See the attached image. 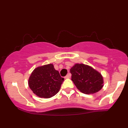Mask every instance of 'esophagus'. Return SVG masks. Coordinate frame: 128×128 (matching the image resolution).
<instances>
[{"label":"esophagus","mask_w":128,"mask_h":128,"mask_svg":"<svg viewBox=\"0 0 128 128\" xmlns=\"http://www.w3.org/2000/svg\"><path fill=\"white\" fill-rule=\"evenodd\" d=\"M70 73H69V74H67L64 78H65L66 79V78H70Z\"/></svg>","instance_id":"obj_1"}]
</instances>
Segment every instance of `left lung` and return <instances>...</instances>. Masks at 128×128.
Listing matches in <instances>:
<instances>
[{
	"instance_id": "left-lung-1",
	"label": "left lung",
	"mask_w": 128,
	"mask_h": 128,
	"mask_svg": "<svg viewBox=\"0 0 128 128\" xmlns=\"http://www.w3.org/2000/svg\"><path fill=\"white\" fill-rule=\"evenodd\" d=\"M70 72L73 83L84 94H94L103 88L102 76L92 67L84 64H76L72 67Z\"/></svg>"
}]
</instances>
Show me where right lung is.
<instances>
[{
  "instance_id": "right-lung-1",
  "label": "right lung",
  "mask_w": 128,
  "mask_h": 128,
  "mask_svg": "<svg viewBox=\"0 0 128 128\" xmlns=\"http://www.w3.org/2000/svg\"><path fill=\"white\" fill-rule=\"evenodd\" d=\"M64 80L53 64H50L34 69L28 84L30 89L38 96L50 98L59 92Z\"/></svg>"
}]
</instances>
